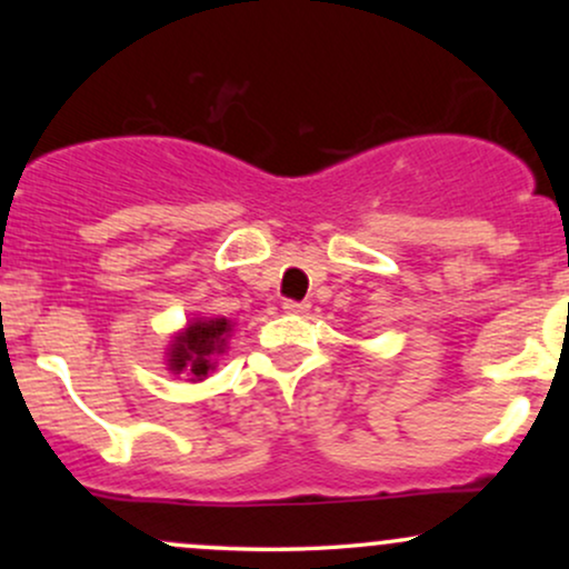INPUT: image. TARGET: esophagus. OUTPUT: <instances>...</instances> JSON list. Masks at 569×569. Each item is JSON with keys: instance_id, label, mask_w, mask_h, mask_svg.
Instances as JSON below:
<instances>
[{"instance_id": "1", "label": "esophagus", "mask_w": 569, "mask_h": 569, "mask_svg": "<svg viewBox=\"0 0 569 569\" xmlns=\"http://www.w3.org/2000/svg\"><path fill=\"white\" fill-rule=\"evenodd\" d=\"M307 310H310V305H307V302H291V299H289V302H283L286 316H305Z\"/></svg>"}]
</instances>
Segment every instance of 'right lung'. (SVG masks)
Masks as SVG:
<instances>
[{"mask_svg":"<svg viewBox=\"0 0 569 569\" xmlns=\"http://www.w3.org/2000/svg\"><path fill=\"white\" fill-rule=\"evenodd\" d=\"M234 323L219 318H189L184 329L173 331L166 348V367L171 375H184L189 382H202L217 369V356L227 350Z\"/></svg>","mask_w":569,"mask_h":569,"instance_id":"1","label":"right lung"}]
</instances>
